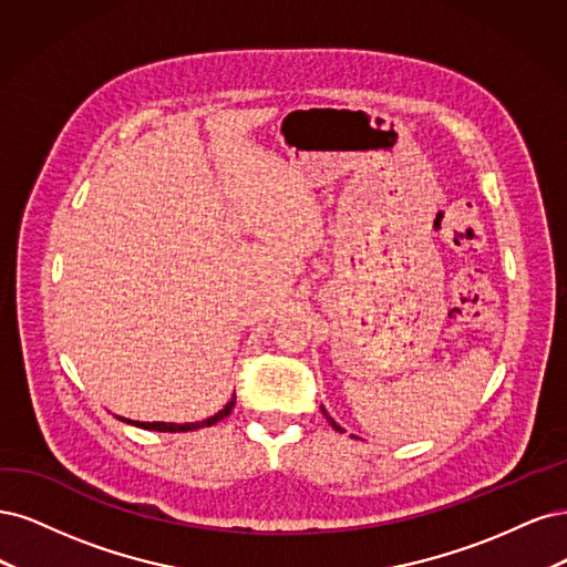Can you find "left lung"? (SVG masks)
I'll use <instances>...</instances> for the list:
<instances>
[{
    "label": "left lung",
    "mask_w": 567,
    "mask_h": 567,
    "mask_svg": "<svg viewBox=\"0 0 567 567\" xmlns=\"http://www.w3.org/2000/svg\"><path fill=\"white\" fill-rule=\"evenodd\" d=\"M322 412H324V410H322ZM324 416H327V422H330V424H332V426H334V429H337V431H341V426H339V424H337V422H334V419H332V416H330V414H327V412H324Z\"/></svg>",
    "instance_id": "8db88e82"
}]
</instances>
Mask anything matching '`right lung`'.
<instances>
[{"label": "right lung", "mask_w": 567, "mask_h": 567, "mask_svg": "<svg viewBox=\"0 0 567 567\" xmlns=\"http://www.w3.org/2000/svg\"><path fill=\"white\" fill-rule=\"evenodd\" d=\"M235 408V395L230 398V403L221 410V412H216L214 416H209V419H205V422H193V424H167V422H130V419H122V422H126V424H134V426H138V429H145V431H159V433H181V431H195V429H205V426H212V424H216V422H221L224 416H228L230 414V410Z\"/></svg>", "instance_id": "obj_1"}]
</instances>
